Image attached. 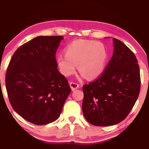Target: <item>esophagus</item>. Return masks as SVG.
<instances>
[{
	"label": "esophagus",
	"mask_w": 149,
	"mask_h": 149,
	"mask_svg": "<svg viewBox=\"0 0 149 149\" xmlns=\"http://www.w3.org/2000/svg\"><path fill=\"white\" fill-rule=\"evenodd\" d=\"M69 85H70L71 88L73 90V91L79 88V84L76 82H71L70 84H69Z\"/></svg>",
	"instance_id": "obj_1"
}]
</instances>
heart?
<instances>
[{
    "instance_id": "b5f03b06",
    "label": "heart",
    "mask_w": 149,
    "mask_h": 149,
    "mask_svg": "<svg viewBox=\"0 0 149 149\" xmlns=\"http://www.w3.org/2000/svg\"><path fill=\"white\" fill-rule=\"evenodd\" d=\"M108 52L100 42L77 40L67 45L65 54L57 56V63L63 75L69 76L78 70L88 78L100 76L106 67Z\"/></svg>"
}]
</instances>
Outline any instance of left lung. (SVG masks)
I'll use <instances>...</instances> for the list:
<instances>
[{
  "label": "left lung",
  "mask_w": 149,
  "mask_h": 149,
  "mask_svg": "<svg viewBox=\"0 0 149 149\" xmlns=\"http://www.w3.org/2000/svg\"><path fill=\"white\" fill-rule=\"evenodd\" d=\"M114 51L104 71L82 86V111L91 125H116L132 110L140 91V72L134 53L122 41L113 38Z\"/></svg>",
  "instance_id": "left-lung-1"
}]
</instances>
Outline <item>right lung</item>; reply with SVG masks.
<instances>
[{
    "label": "right lung",
    "mask_w": 149,
    "mask_h": 149,
    "mask_svg": "<svg viewBox=\"0 0 149 149\" xmlns=\"http://www.w3.org/2000/svg\"><path fill=\"white\" fill-rule=\"evenodd\" d=\"M62 36H38L13 54L5 75L9 102L23 119L36 125L59 118L71 92L68 80L57 69L56 53Z\"/></svg>",
    "instance_id": "add662e5"
}]
</instances>
